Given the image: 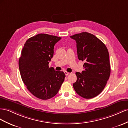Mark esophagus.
<instances>
[{"instance_id": "obj_1", "label": "esophagus", "mask_w": 128, "mask_h": 128, "mask_svg": "<svg viewBox=\"0 0 128 128\" xmlns=\"http://www.w3.org/2000/svg\"><path fill=\"white\" fill-rule=\"evenodd\" d=\"M64 74H65L66 76V75L69 74L70 73V72H67V71H64Z\"/></svg>"}]
</instances>
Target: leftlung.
Returning a JSON list of instances; mask_svg holds the SVG:
<instances>
[{"instance_id": "left-lung-1", "label": "left lung", "mask_w": 128, "mask_h": 128, "mask_svg": "<svg viewBox=\"0 0 128 128\" xmlns=\"http://www.w3.org/2000/svg\"><path fill=\"white\" fill-rule=\"evenodd\" d=\"M70 37L76 42L78 58L85 62L84 70L76 73L74 88L80 96L92 98L103 90L109 78V52L103 42L90 33L82 32Z\"/></svg>"}]
</instances>
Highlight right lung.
Segmentation results:
<instances>
[{"mask_svg": "<svg viewBox=\"0 0 128 128\" xmlns=\"http://www.w3.org/2000/svg\"><path fill=\"white\" fill-rule=\"evenodd\" d=\"M45 34L26 41L19 60L22 79L30 92L39 99L46 100L56 94L65 77L63 71L49 68L54 46L61 39Z\"/></svg>", "mask_w": 128, "mask_h": 128, "instance_id": "right-lung-1", "label": "right lung"}]
</instances>
